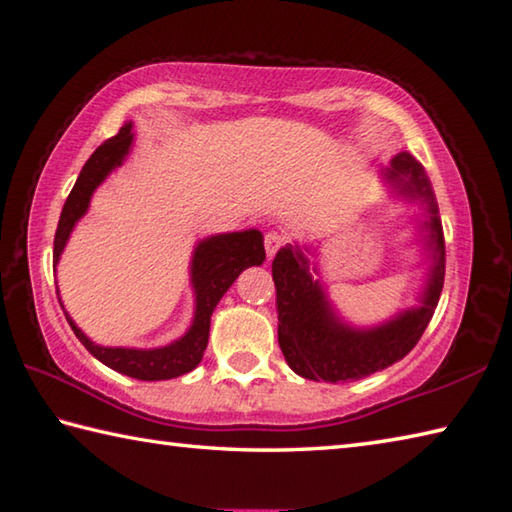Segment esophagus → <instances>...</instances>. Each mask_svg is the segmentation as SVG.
Instances as JSON below:
<instances>
[{"label": "esophagus", "mask_w": 512, "mask_h": 512, "mask_svg": "<svg viewBox=\"0 0 512 512\" xmlns=\"http://www.w3.org/2000/svg\"><path fill=\"white\" fill-rule=\"evenodd\" d=\"M264 246H266V255L273 257V255L277 253V250H280V248L284 246V235H280V232H275V230L266 232Z\"/></svg>", "instance_id": "1"}]
</instances>
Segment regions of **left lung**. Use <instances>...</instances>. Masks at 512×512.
Returning <instances> with one entry per match:
<instances>
[{
	"instance_id": "8db88e82",
	"label": "left lung",
	"mask_w": 512,
	"mask_h": 512,
	"mask_svg": "<svg viewBox=\"0 0 512 512\" xmlns=\"http://www.w3.org/2000/svg\"><path fill=\"white\" fill-rule=\"evenodd\" d=\"M385 179L403 197L425 206L421 230L427 232L430 275L416 309L398 313L380 327L353 329L342 322L327 300L320 280H313L309 257L300 246L280 248L273 259L277 291V340L297 376L324 383H349L394 365L410 353L430 324L439 304L445 275V241L430 179L412 154H396ZM315 271V268H313Z\"/></svg>"
}]
</instances>
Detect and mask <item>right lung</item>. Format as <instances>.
Instances as JSON below:
<instances>
[{
	"label": "right lung",
	"mask_w": 512,
	"mask_h": 512,
	"mask_svg": "<svg viewBox=\"0 0 512 512\" xmlns=\"http://www.w3.org/2000/svg\"><path fill=\"white\" fill-rule=\"evenodd\" d=\"M132 123L120 127L116 136L102 143L98 150L89 156V161L80 170L76 185L64 201L62 215L58 221L53 241V262L58 264L64 246L78 219L85 215L91 201V194L98 185L107 179L109 172H114L118 165H123L125 156L132 150ZM266 259L264 237L259 230H241L226 232L203 239L194 248L192 255V288H194V320L183 338L174 340L172 345L159 349H125V347H100L91 342L82 333L76 322L69 318L76 338L87 347L91 356L98 358L102 365L111 367L118 374L132 376L138 380H167L192 371L203 358V351L208 347L210 336V315L215 311L221 297L237 280L244 268L259 266ZM62 304V302H60Z\"/></svg>",
	"instance_id": "add662e5"
}]
</instances>
